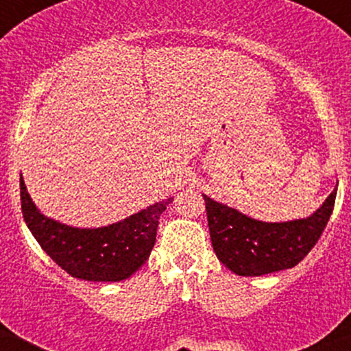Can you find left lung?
<instances>
[{"instance_id": "1", "label": "left lung", "mask_w": 351, "mask_h": 351, "mask_svg": "<svg viewBox=\"0 0 351 351\" xmlns=\"http://www.w3.org/2000/svg\"><path fill=\"white\" fill-rule=\"evenodd\" d=\"M337 186L310 217L280 223L260 221L203 195L211 245L218 260L240 276L293 268L322 237L332 217Z\"/></svg>"}]
</instances>
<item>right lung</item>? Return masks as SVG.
<instances>
[{
  "instance_id": "obj_1",
  "label": "right lung",
  "mask_w": 351,
  "mask_h": 351,
  "mask_svg": "<svg viewBox=\"0 0 351 351\" xmlns=\"http://www.w3.org/2000/svg\"><path fill=\"white\" fill-rule=\"evenodd\" d=\"M21 210L26 226L53 261L73 278L86 282H121L149 258L156 240L158 219L171 198L149 205L121 221L99 228H78L45 217L34 205L23 176Z\"/></svg>"
}]
</instances>
